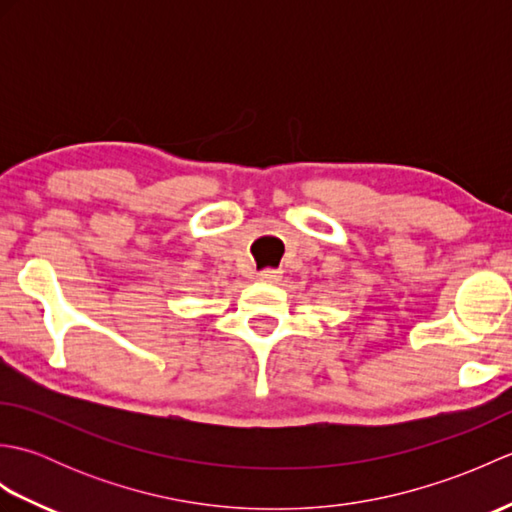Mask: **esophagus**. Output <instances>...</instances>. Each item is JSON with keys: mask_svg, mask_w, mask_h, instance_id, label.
Here are the masks:
<instances>
[{"mask_svg": "<svg viewBox=\"0 0 512 512\" xmlns=\"http://www.w3.org/2000/svg\"><path fill=\"white\" fill-rule=\"evenodd\" d=\"M257 279L264 281V284H277V281L281 279V270L264 268V270H259V273H257Z\"/></svg>", "mask_w": 512, "mask_h": 512, "instance_id": "34e87169", "label": "esophagus"}]
</instances>
